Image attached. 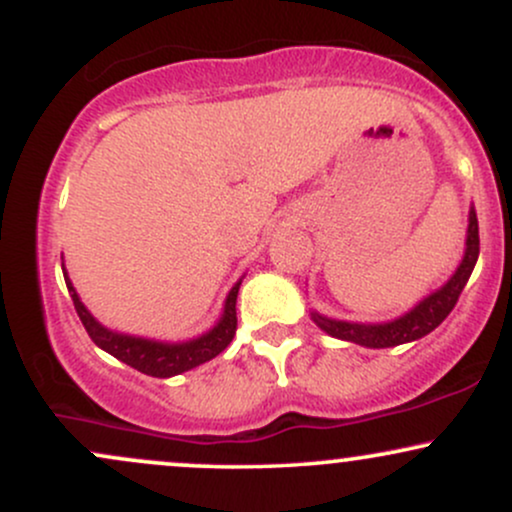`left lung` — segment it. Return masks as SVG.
Listing matches in <instances>:
<instances>
[{"label": "left lung", "instance_id": "left-lung-1", "mask_svg": "<svg viewBox=\"0 0 512 512\" xmlns=\"http://www.w3.org/2000/svg\"><path fill=\"white\" fill-rule=\"evenodd\" d=\"M479 257V221L477 211L469 207V226H467V240H464V255L462 262L457 264L455 274L445 281L440 289L428 293L421 298L414 308L407 310L404 315L395 317L390 322H346L334 320V317H325L320 313H310L313 322L322 332L330 337L344 339V342H354L358 346H368V349H390V346H399L407 342H416V339L426 337L433 332L450 310L455 308L457 298L464 286H467L469 276H472L474 264Z\"/></svg>", "mask_w": 512, "mask_h": 512}]
</instances>
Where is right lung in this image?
Returning a JSON list of instances; mask_svg holds the SVG:
<instances>
[{
    "instance_id": "1",
    "label": "right lung",
    "mask_w": 512,
    "mask_h": 512,
    "mask_svg": "<svg viewBox=\"0 0 512 512\" xmlns=\"http://www.w3.org/2000/svg\"><path fill=\"white\" fill-rule=\"evenodd\" d=\"M64 281H67L69 296H72L76 315L84 322L88 337L93 339V344L101 346L103 351H108L110 356H115L117 361L127 363V366L137 368L139 373L151 375V378H170V375H180L185 370H192L202 363L211 361L214 356H219L228 344L236 337L238 317H236V301H238V289L240 281H236L231 291H228L226 303H223V313L214 327L209 332L199 334L195 339H187V342H156V339H144V337H132V334L113 332L108 327L101 325L91 313L86 310V305L81 303L79 293L72 286V279L67 276V269L62 264Z\"/></svg>"
}]
</instances>
